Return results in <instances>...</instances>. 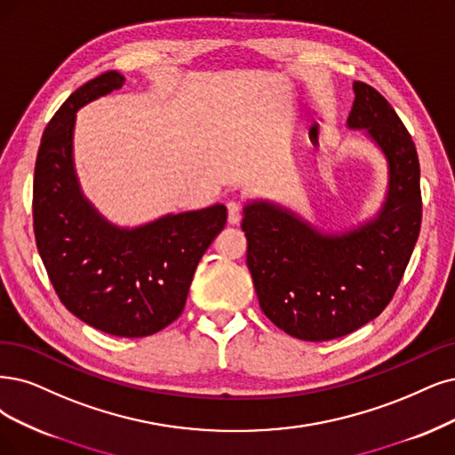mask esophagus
<instances>
[{"mask_svg": "<svg viewBox=\"0 0 455 455\" xmlns=\"http://www.w3.org/2000/svg\"><path fill=\"white\" fill-rule=\"evenodd\" d=\"M227 210H228V223L238 225L240 219H242V204H240V202L238 200H228Z\"/></svg>", "mask_w": 455, "mask_h": 455, "instance_id": "obj_1", "label": "esophagus"}]
</instances>
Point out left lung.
Returning <instances> with one entry per match:
<instances>
[{
	"label": "left lung",
	"mask_w": 455,
	"mask_h": 455,
	"mask_svg": "<svg viewBox=\"0 0 455 455\" xmlns=\"http://www.w3.org/2000/svg\"><path fill=\"white\" fill-rule=\"evenodd\" d=\"M350 129H367L388 161V193L375 219L324 234L267 200L243 208L247 267L262 313L301 341L343 338L390 304L422 223L416 146L375 88L355 82Z\"/></svg>",
	"instance_id": "left-lung-1"
}]
</instances>
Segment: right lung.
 Instances as JSON below:
<instances>
[{
  "instance_id": "add662e5",
  "label": "right lung",
  "mask_w": 455,
  "mask_h": 455,
  "mask_svg": "<svg viewBox=\"0 0 455 455\" xmlns=\"http://www.w3.org/2000/svg\"><path fill=\"white\" fill-rule=\"evenodd\" d=\"M107 71L80 86L48 122L33 176V232L50 283L82 323L146 338L181 315L196 266L227 223L213 204L120 228L82 195L73 163L76 110L124 86Z\"/></svg>"
}]
</instances>
